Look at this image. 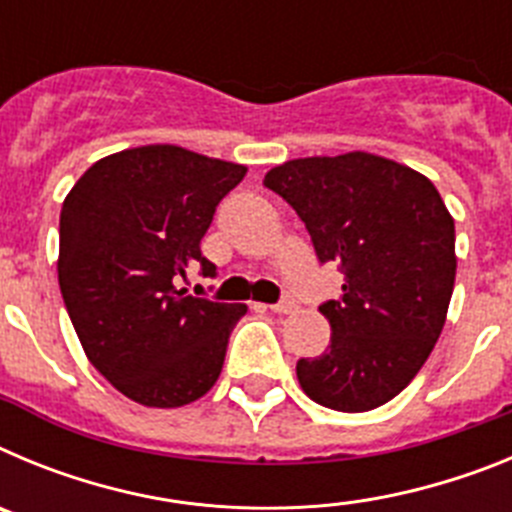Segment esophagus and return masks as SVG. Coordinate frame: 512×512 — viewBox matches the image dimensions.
<instances>
[{"mask_svg": "<svg viewBox=\"0 0 512 512\" xmlns=\"http://www.w3.org/2000/svg\"><path fill=\"white\" fill-rule=\"evenodd\" d=\"M271 310L279 312V315H289V312L297 310V302L292 300V297H284V300H279L277 305H271Z\"/></svg>", "mask_w": 512, "mask_h": 512, "instance_id": "1", "label": "esophagus"}]
</instances>
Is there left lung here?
Here are the masks:
<instances>
[{
    "label": "left lung",
    "mask_w": 512,
    "mask_h": 512,
    "mask_svg": "<svg viewBox=\"0 0 512 512\" xmlns=\"http://www.w3.org/2000/svg\"><path fill=\"white\" fill-rule=\"evenodd\" d=\"M300 215L318 259L343 271L320 312L330 346L297 361L310 400L366 413L400 395L441 336L456 279L454 217L428 176L351 151L284 161L264 176Z\"/></svg>",
    "instance_id": "obj_1"
}]
</instances>
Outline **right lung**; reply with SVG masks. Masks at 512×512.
<instances>
[{
  "label": "right lung",
  "instance_id": "1",
  "mask_svg": "<svg viewBox=\"0 0 512 512\" xmlns=\"http://www.w3.org/2000/svg\"><path fill=\"white\" fill-rule=\"evenodd\" d=\"M246 166L156 143L99 158L61 207L58 284L81 348L107 382L146 408H182L212 390L246 305L187 295L217 202Z\"/></svg>",
  "mask_w": 512,
  "mask_h": 512
}]
</instances>
